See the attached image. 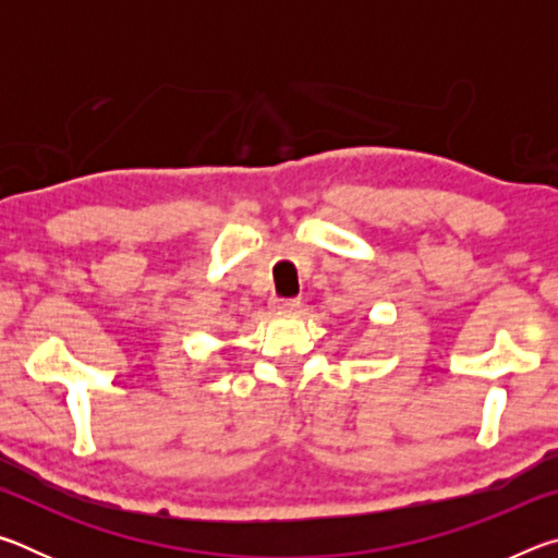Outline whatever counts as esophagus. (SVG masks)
Instances as JSON below:
<instances>
[{
	"label": "esophagus",
	"instance_id": "34e87169",
	"mask_svg": "<svg viewBox=\"0 0 558 558\" xmlns=\"http://www.w3.org/2000/svg\"><path fill=\"white\" fill-rule=\"evenodd\" d=\"M302 302L298 298H290V300H276L272 302V307L278 310V313H298Z\"/></svg>",
	"mask_w": 558,
	"mask_h": 558
}]
</instances>
